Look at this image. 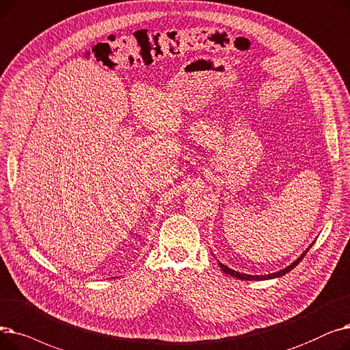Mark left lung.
<instances>
[{
  "label": "left lung",
  "mask_w": 350,
  "mask_h": 350,
  "mask_svg": "<svg viewBox=\"0 0 350 350\" xmlns=\"http://www.w3.org/2000/svg\"><path fill=\"white\" fill-rule=\"evenodd\" d=\"M312 245H313V242L305 249V251L301 254V256H297L296 258V260H293L291 265H288L286 268H284V269H280V271H278V272H273V273H269V275H247V273H241V272H238V271H234V269H230L229 266H226V265H224V263H221L219 260V266H221V269L226 273V275H230V276H234V278H238V279H241V280H268V279H275V278H280V276H284V275H286L288 272H291L295 266L301 262L302 259H304V256L308 254V251H309V247H312Z\"/></svg>",
  "instance_id": "1"
}]
</instances>
